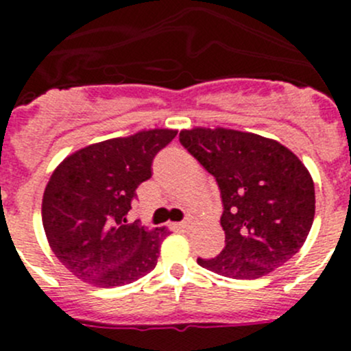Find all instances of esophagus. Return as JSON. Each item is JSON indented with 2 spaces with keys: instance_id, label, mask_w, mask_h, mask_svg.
<instances>
[{
  "instance_id": "34e87169",
  "label": "esophagus",
  "mask_w": 351,
  "mask_h": 351,
  "mask_svg": "<svg viewBox=\"0 0 351 351\" xmlns=\"http://www.w3.org/2000/svg\"><path fill=\"white\" fill-rule=\"evenodd\" d=\"M195 221H197L195 215H186L185 221H183L180 226H182V228H185V229H189V228H192L193 224H195Z\"/></svg>"
}]
</instances>
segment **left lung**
Segmentation results:
<instances>
[{
	"label": "left lung",
	"instance_id": "1",
	"mask_svg": "<svg viewBox=\"0 0 351 351\" xmlns=\"http://www.w3.org/2000/svg\"><path fill=\"white\" fill-rule=\"evenodd\" d=\"M180 143L221 190L226 246L197 263L214 274L254 280L302 247L316 210L306 166L280 143L232 129L182 130Z\"/></svg>",
	"mask_w": 351,
	"mask_h": 351
}]
</instances>
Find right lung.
<instances>
[{
    "mask_svg": "<svg viewBox=\"0 0 351 351\" xmlns=\"http://www.w3.org/2000/svg\"><path fill=\"white\" fill-rule=\"evenodd\" d=\"M176 130H143L91 144L56 168L42 198V224L58 260L80 280L113 289L154 270L165 228L127 222L136 190Z\"/></svg>",
    "mask_w": 351,
    "mask_h": 351,
    "instance_id": "1",
    "label": "right lung"
}]
</instances>
